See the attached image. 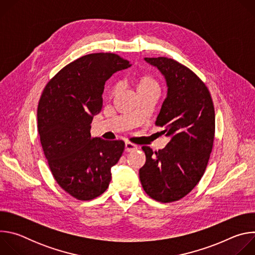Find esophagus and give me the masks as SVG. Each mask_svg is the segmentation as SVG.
I'll list each match as a JSON object with an SVG mask.
<instances>
[{"mask_svg":"<svg viewBox=\"0 0 255 255\" xmlns=\"http://www.w3.org/2000/svg\"><path fill=\"white\" fill-rule=\"evenodd\" d=\"M135 149H137V146H136L135 144L130 143V142H126L125 143V151L126 152H130V151H133Z\"/></svg>","mask_w":255,"mask_h":255,"instance_id":"1","label":"esophagus"}]
</instances>
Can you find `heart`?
Returning <instances> with one entry per match:
<instances>
[{"label":"heart","instance_id":"b5f03b06","mask_svg":"<svg viewBox=\"0 0 255 255\" xmlns=\"http://www.w3.org/2000/svg\"><path fill=\"white\" fill-rule=\"evenodd\" d=\"M119 89V85L118 84H114L109 89V96L113 97L117 91ZM151 89H159V85L158 82L150 75H143L141 77H139L137 79V91L142 92V91H147V90H151Z\"/></svg>","mask_w":255,"mask_h":255}]
</instances>
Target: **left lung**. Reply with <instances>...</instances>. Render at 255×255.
Instances as JSON below:
<instances>
[{
    "instance_id": "8db88e82",
    "label": "left lung",
    "mask_w": 255,
    "mask_h": 255,
    "mask_svg": "<svg viewBox=\"0 0 255 255\" xmlns=\"http://www.w3.org/2000/svg\"><path fill=\"white\" fill-rule=\"evenodd\" d=\"M144 59L166 81L167 95L155 125L170 140L158 151L142 146L146 161L139 177L150 198L170 203L187 196L206 170L215 136L214 105L206 85L187 66L167 57Z\"/></svg>"
}]
</instances>
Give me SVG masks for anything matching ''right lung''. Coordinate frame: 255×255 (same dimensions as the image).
<instances>
[{
  "label": "right lung",
  "mask_w": 255,
  "mask_h": 255,
  "mask_svg": "<svg viewBox=\"0 0 255 255\" xmlns=\"http://www.w3.org/2000/svg\"><path fill=\"white\" fill-rule=\"evenodd\" d=\"M131 64L115 53H92L65 65L46 85L37 110L38 133L56 183L81 201L101 196L125 143L91 137L107 80Z\"/></svg>",
  "instance_id": "add662e5"
}]
</instances>
